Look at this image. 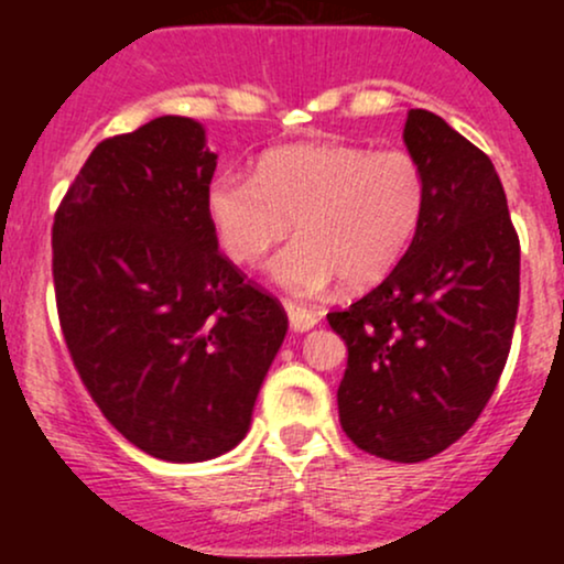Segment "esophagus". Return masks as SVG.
<instances>
[{
    "instance_id": "esophagus-1",
    "label": "esophagus",
    "mask_w": 564,
    "mask_h": 564,
    "mask_svg": "<svg viewBox=\"0 0 564 564\" xmlns=\"http://www.w3.org/2000/svg\"><path fill=\"white\" fill-rule=\"evenodd\" d=\"M283 307H286L291 328H294V332H310V328H313V326H318V321H321L318 313L307 310V307H304V304L283 300Z\"/></svg>"
}]
</instances>
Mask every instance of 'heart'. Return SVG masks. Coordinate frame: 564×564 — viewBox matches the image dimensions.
Here are the masks:
<instances>
[{
    "label": "heart",
    "instance_id": "b5f03b06",
    "mask_svg": "<svg viewBox=\"0 0 564 564\" xmlns=\"http://www.w3.org/2000/svg\"><path fill=\"white\" fill-rule=\"evenodd\" d=\"M206 212L225 254L257 264L291 232L273 264L289 289L321 291L387 278L411 249L426 212V172L405 148L371 151L349 142H300L262 156L257 177L212 180Z\"/></svg>",
    "mask_w": 564,
    "mask_h": 564
}]
</instances>
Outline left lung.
<instances>
[{"mask_svg": "<svg viewBox=\"0 0 564 564\" xmlns=\"http://www.w3.org/2000/svg\"><path fill=\"white\" fill-rule=\"evenodd\" d=\"M405 145L426 172L424 223L377 289L328 323L347 345L336 403L371 456L416 464L456 443L507 366L520 307V238L477 145L413 108Z\"/></svg>", "mask_w": 564, "mask_h": 564, "instance_id": "left-lung-1", "label": "left lung"}]
</instances>
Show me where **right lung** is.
Returning a JSON list of instances; mask_svg holds the SVG:
<instances>
[{
  "label": "right lung",
  "instance_id": "add662e5",
  "mask_svg": "<svg viewBox=\"0 0 564 564\" xmlns=\"http://www.w3.org/2000/svg\"><path fill=\"white\" fill-rule=\"evenodd\" d=\"M204 127L161 116L97 142L53 223L63 339L129 443L164 462L236 448L286 310L217 249Z\"/></svg>",
  "mask_w": 564,
  "mask_h": 564
}]
</instances>
